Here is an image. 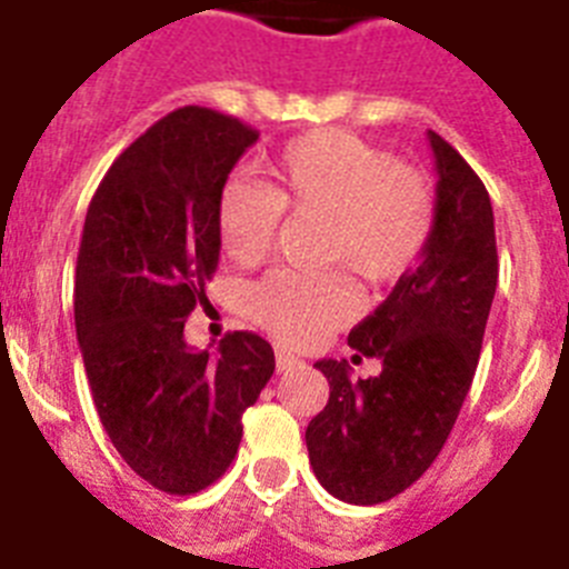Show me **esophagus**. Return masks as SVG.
Returning <instances> with one entry per match:
<instances>
[{"label": "esophagus", "instance_id": "esophagus-1", "mask_svg": "<svg viewBox=\"0 0 569 569\" xmlns=\"http://www.w3.org/2000/svg\"><path fill=\"white\" fill-rule=\"evenodd\" d=\"M299 365H301V359L284 353V350H276V370H279V373H288V370H293V367H299Z\"/></svg>", "mask_w": 569, "mask_h": 569}]
</instances>
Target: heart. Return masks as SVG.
Returning <instances> with one entry per match:
<instances>
[{
    "label": "heart",
    "mask_w": 569,
    "mask_h": 569,
    "mask_svg": "<svg viewBox=\"0 0 569 569\" xmlns=\"http://www.w3.org/2000/svg\"><path fill=\"white\" fill-rule=\"evenodd\" d=\"M270 176L273 184L230 179L219 193L216 230L236 264L270 253L284 210L325 219V264L353 270L370 284L410 273L433 241L439 208L430 179L359 136H299L270 162ZM248 308L281 345L308 347L353 319L356 293L339 273L279 270L250 290Z\"/></svg>",
    "instance_id": "obj_1"
}]
</instances>
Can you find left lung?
Segmentation results:
<instances>
[{
	"label": "left lung",
	"instance_id": "obj_1",
	"mask_svg": "<svg viewBox=\"0 0 569 569\" xmlns=\"http://www.w3.org/2000/svg\"><path fill=\"white\" fill-rule=\"evenodd\" d=\"M427 136L439 170L433 241L347 336L359 356L381 359V373L350 381L347 361H316L330 399L305 441L316 479L347 505L390 501L441 453L476 376L499 281L485 182L453 144Z\"/></svg>",
	"mask_w": 569,
	"mask_h": 569
}]
</instances>
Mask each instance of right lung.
I'll return each mask as SVG.
<instances>
[{
	"instance_id": "1",
	"label": "right lung",
	"mask_w": 569,
	"mask_h": 569,
	"mask_svg": "<svg viewBox=\"0 0 569 569\" xmlns=\"http://www.w3.org/2000/svg\"><path fill=\"white\" fill-rule=\"evenodd\" d=\"M256 139L236 116L173 110L119 153L84 216L73 313L93 405L130 470L170 496L224 476L276 370L250 330L216 356L184 345L219 264V193Z\"/></svg>"
}]
</instances>
